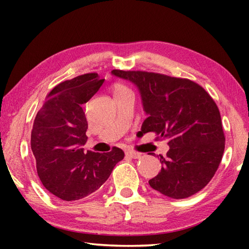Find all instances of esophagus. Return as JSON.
<instances>
[{
  "label": "esophagus",
  "mask_w": 249,
  "mask_h": 249,
  "mask_svg": "<svg viewBox=\"0 0 249 249\" xmlns=\"http://www.w3.org/2000/svg\"><path fill=\"white\" fill-rule=\"evenodd\" d=\"M125 155H126V156H128V157H130V158H133V159H138V158H141V157H142V155H141V154L135 153V151H130V150H127V151H126Z\"/></svg>",
  "instance_id": "esophagus-1"
}]
</instances>
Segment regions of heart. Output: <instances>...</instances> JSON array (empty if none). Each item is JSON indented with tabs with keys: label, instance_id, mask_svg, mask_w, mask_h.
<instances>
[{
	"label": "heart",
	"instance_id": "obj_1",
	"mask_svg": "<svg viewBox=\"0 0 249 249\" xmlns=\"http://www.w3.org/2000/svg\"><path fill=\"white\" fill-rule=\"evenodd\" d=\"M112 90H113V93H114V96H115V95H119V94H122V93H124V92L130 91V90L128 89V88L125 86V84L120 83V82H116V83L113 84Z\"/></svg>",
	"mask_w": 249,
	"mask_h": 249
}]
</instances>
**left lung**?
Listing matches in <instances>:
<instances>
[{"label":"left lung","mask_w":249,"mask_h":249,"mask_svg":"<svg viewBox=\"0 0 249 249\" xmlns=\"http://www.w3.org/2000/svg\"><path fill=\"white\" fill-rule=\"evenodd\" d=\"M137 87L148 117L142 132L167 138L169 150L160 156L161 170L149 180L154 190L184 199L202 190L215 175L225 148L217 105L199 84L189 79L147 71L112 70Z\"/></svg>","instance_id":"left-lung-1"}]
</instances>
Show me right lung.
<instances>
[{
    "instance_id": "add662e5",
    "label": "right lung",
    "mask_w": 249,
    "mask_h": 249,
    "mask_svg": "<svg viewBox=\"0 0 249 249\" xmlns=\"http://www.w3.org/2000/svg\"><path fill=\"white\" fill-rule=\"evenodd\" d=\"M103 82L93 72L57 84L34 121L31 147L37 174L44 187L61 200H79L98 190L124 158V151L117 147L107 154H84L81 148L88 140L81 105Z\"/></svg>"
}]
</instances>
